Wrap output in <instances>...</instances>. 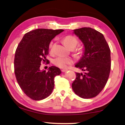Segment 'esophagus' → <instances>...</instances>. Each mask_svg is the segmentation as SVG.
Here are the masks:
<instances>
[{
  "label": "esophagus",
  "mask_w": 125,
  "mask_h": 125,
  "mask_svg": "<svg viewBox=\"0 0 125 125\" xmlns=\"http://www.w3.org/2000/svg\"><path fill=\"white\" fill-rule=\"evenodd\" d=\"M67 71V69H61V71L62 72H66Z\"/></svg>",
  "instance_id": "34e87169"
}]
</instances>
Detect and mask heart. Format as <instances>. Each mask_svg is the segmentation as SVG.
I'll use <instances>...</instances> for the list:
<instances>
[{
  "label": "heart",
  "instance_id": "b5f03b06",
  "mask_svg": "<svg viewBox=\"0 0 125 125\" xmlns=\"http://www.w3.org/2000/svg\"><path fill=\"white\" fill-rule=\"evenodd\" d=\"M63 43L65 46L69 48H74L77 46L79 41L75 37L72 35H67L63 39ZM54 43L53 42H51L49 45V48L51 52L53 51ZM83 49L82 47H78L74 51V53L78 57H80L83 53ZM52 62L56 66L61 68H64L68 65L72 64L73 63V60L71 57H65L58 56L54 58L52 61Z\"/></svg>",
  "mask_w": 125,
  "mask_h": 125
}]
</instances>
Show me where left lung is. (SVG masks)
I'll list each match as a JSON object with an SVG mask.
<instances>
[{
  "label": "left lung",
  "instance_id": "obj_1",
  "mask_svg": "<svg viewBox=\"0 0 125 125\" xmlns=\"http://www.w3.org/2000/svg\"><path fill=\"white\" fill-rule=\"evenodd\" d=\"M74 31L85 47L84 54L75 67L85 73H76L72 87L80 98H94L102 91L109 77L110 49L103 35L95 30L83 27Z\"/></svg>",
  "mask_w": 125,
  "mask_h": 125
}]
</instances>
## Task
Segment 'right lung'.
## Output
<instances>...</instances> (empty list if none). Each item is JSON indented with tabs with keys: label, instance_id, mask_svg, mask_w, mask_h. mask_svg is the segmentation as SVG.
Returning <instances> with one entry per match:
<instances>
[{
	"label": "right lung",
	"instance_id": "obj_1",
	"mask_svg": "<svg viewBox=\"0 0 125 125\" xmlns=\"http://www.w3.org/2000/svg\"><path fill=\"white\" fill-rule=\"evenodd\" d=\"M63 30L38 29L25 33L16 48L14 72L20 87L26 95L34 100L44 99L54 88V78L60 75V68L51 66L49 71H41V63L48 62L50 42Z\"/></svg>",
	"mask_w": 125,
	"mask_h": 125
}]
</instances>
